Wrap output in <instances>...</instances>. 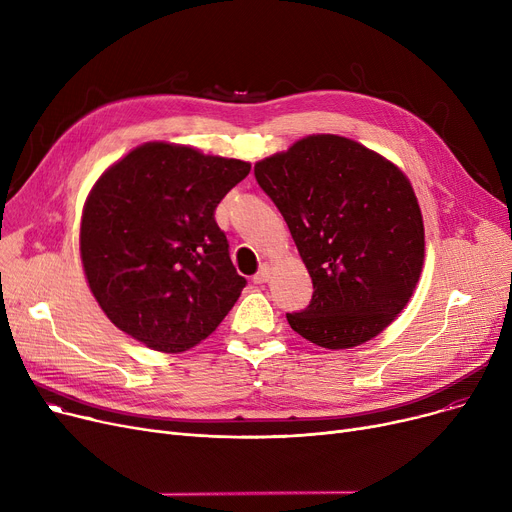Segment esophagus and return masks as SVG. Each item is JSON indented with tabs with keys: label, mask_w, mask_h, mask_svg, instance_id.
<instances>
[{
	"label": "esophagus",
	"mask_w": 512,
	"mask_h": 512,
	"mask_svg": "<svg viewBox=\"0 0 512 512\" xmlns=\"http://www.w3.org/2000/svg\"><path fill=\"white\" fill-rule=\"evenodd\" d=\"M270 278H272V265L270 263H263L259 270H257V274L253 276V282L255 284H265Z\"/></svg>",
	"instance_id": "obj_1"
}]
</instances>
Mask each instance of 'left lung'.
Masks as SVG:
<instances>
[{
	"mask_svg": "<svg viewBox=\"0 0 512 512\" xmlns=\"http://www.w3.org/2000/svg\"><path fill=\"white\" fill-rule=\"evenodd\" d=\"M313 280L290 328L324 348L378 336L405 309L423 265V220L411 182L367 147L315 134L255 164Z\"/></svg>",
	"mask_w": 512,
	"mask_h": 512,
	"instance_id": "1",
	"label": "left lung"
}]
</instances>
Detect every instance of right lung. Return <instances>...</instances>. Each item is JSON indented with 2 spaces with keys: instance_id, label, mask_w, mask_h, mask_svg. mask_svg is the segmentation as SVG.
Masks as SVG:
<instances>
[{
  "instance_id": "right-lung-1",
  "label": "right lung",
  "mask_w": 512,
  "mask_h": 512,
  "mask_svg": "<svg viewBox=\"0 0 512 512\" xmlns=\"http://www.w3.org/2000/svg\"><path fill=\"white\" fill-rule=\"evenodd\" d=\"M249 172L240 159L147 143L97 180L80 255L116 328L155 351L182 353L220 326L247 280L230 261L215 207Z\"/></svg>"
}]
</instances>
